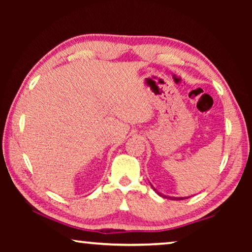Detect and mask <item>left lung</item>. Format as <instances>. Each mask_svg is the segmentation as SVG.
Listing matches in <instances>:
<instances>
[{
    "instance_id": "left-lung-1",
    "label": "left lung",
    "mask_w": 252,
    "mask_h": 252,
    "mask_svg": "<svg viewBox=\"0 0 252 252\" xmlns=\"http://www.w3.org/2000/svg\"><path fill=\"white\" fill-rule=\"evenodd\" d=\"M152 189L153 190H155L156 191V192L158 193V194H159V195H161V197L162 198H167V199H171V200H185V199H188V198H173V197H167V195H163V194H161L160 192H158V191L155 189V188H153L152 187Z\"/></svg>"
}]
</instances>
